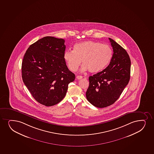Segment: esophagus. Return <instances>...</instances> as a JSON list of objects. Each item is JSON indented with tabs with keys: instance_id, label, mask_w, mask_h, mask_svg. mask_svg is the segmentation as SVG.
<instances>
[{
	"instance_id": "esophagus-1",
	"label": "esophagus",
	"mask_w": 154,
	"mask_h": 154,
	"mask_svg": "<svg viewBox=\"0 0 154 154\" xmlns=\"http://www.w3.org/2000/svg\"><path fill=\"white\" fill-rule=\"evenodd\" d=\"M76 78L78 80L81 79L82 78V76H76Z\"/></svg>"
}]
</instances>
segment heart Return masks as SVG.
Segmentation results:
<instances>
[{
  "label": "heart",
  "instance_id": "heart-1",
  "mask_svg": "<svg viewBox=\"0 0 154 154\" xmlns=\"http://www.w3.org/2000/svg\"><path fill=\"white\" fill-rule=\"evenodd\" d=\"M112 54L110 46L93 41H86L75 44L73 51H65L63 58L70 71H77L82 61V71L89 70L92 73H97L110 63Z\"/></svg>",
  "mask_w": 154,
  "mask_h": 154
}]
</instances>
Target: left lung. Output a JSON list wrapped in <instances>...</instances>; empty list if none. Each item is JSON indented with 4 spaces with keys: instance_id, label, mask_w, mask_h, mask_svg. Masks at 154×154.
Instances as JSON below:
<instances>
[{
    "instance_id": "1",
    "label": "left lung",
    "mask_w": 154,
    "mask_h": 154,
    "mask_svg": "<svg viewBox=\"0 0 154 154\" xmlns=\"http://www.w3.org/2000/svg\"><path fill=\"white\" fill-rule=\"evenodd\" d=\"M109 39L113 51L110 64L103 71L89 77L86 92L88 100L100 108L114 103L130 79L131 61L128 54L114 40Z\"/></svg>"
}]
</instances>
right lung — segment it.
I'll return each instance as SVG.
<instances>
[{"label": "right lung", "mask_w": 154, "mask_h": 154, "mask_svg": "<svg viewBox=\"0 0 154 154\" xmlns=\"http://www.w3.org/2000/svg\"><path fill=\"white\" fill-rule=\"evenodd\" d=\"M65 40L45 36L29 46L22 62V79L38 103L49 107L65 97L75 79L67 68L63 54Z\"/></svg>", "instance_id": "add662e5"}]
</instances>
